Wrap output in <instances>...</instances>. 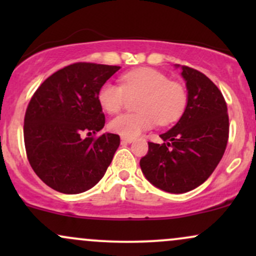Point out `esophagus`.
Segmentation results:
<instances>
[{
  "label": "esophagus",
  "mask_w": 256,
  "mask_h": 256,
  "mask_svg": "<svg viewBox=\"0 0 256 256\" xmlns=\"http://www.w3.org/2000/svg\"><path fill=\"white\" fill-rule=\"evenodd\" d=\"M122 143H132V142H134V138H130V137H122Z\"/></svg>",
  "instance_id": "esophagus-1"
}]
</instances>
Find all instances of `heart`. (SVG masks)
<instances>
[{"label":"heart","mask_w":256,"mask_h":256,"mask_svg":"<svg viewBox=\"0 0 256 256\" xmlns=\"http://www.w3.org/2000/svg\"><path fill=\"white\" fill-rule=\"evenodd\" d=\"M122 86L104 83L98 89V100L101 108L113 114L122 110L126 94H140L136 113H124L110 122V131L122 137H137L155 125H168L184 113L188 94L184 85L170 80L165 73L140 67L125 73L120 78Z\"/></svg>","instance_id":"heart-1"}]
</instances>
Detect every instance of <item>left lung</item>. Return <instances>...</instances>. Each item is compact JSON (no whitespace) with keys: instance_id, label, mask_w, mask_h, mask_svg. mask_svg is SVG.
Segmentation results:
<instances>
[{"instance_id":"1","label":"left lung","mask_w":256,"mask_h":256,"mask_svg":"<svg viewBox=\"0 0 256 256\" xmlns=\"http://www.w3.org/2000/svg\"><path fill=\"white\" fill-rule=\"evenodd\" d=\"M182 70L188 102L171 130L160 134L164 144L149 142L140 165L154 186L184 194L204 183L224 155L228 138V107L216 85L204 73L186 66Z\"/></svg>"}]
</instances>
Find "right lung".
Listing matches in <instances>:
<instances>
[{
  "mask_svg": "<svg viewBox=\"0 0 256 256\" xmlns=\"http://www.w3.org/2000/svg\"><path fill=\"white\" fill-rule=\"evenodd\" d=\"M119 66L78 62L40 84L28 106L24 140L28 162L52 189L80 194L101 180L120 144L118 134L84 138L104 126L100 88Z\"/></svg>",
  "mask_w": 256,
  "mask_h": 256,
  "instance_id": "add662e5",
  "label": "right lung"
}]
</instances>
